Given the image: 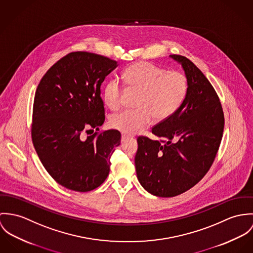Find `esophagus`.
Listing matches in <instances>:
<instances>
[{
    "label": "esophagus",
    "instance_id": "34e87169",
    "mask_svg": "<svg viewBox=\"0 0 253 253\" xmlns=\"http://www.w3.org/2000/svg\"><path fill=\"white\" fill-rule=\"evenodd\" d=\"M130 138H131V137H130L129 135H127V134H124V133H123V134L121 135V140H122V141H125V140H128V139H130Z\"/></svg>",
    "mask_w": 253,
    "mask_h": 253
}]
</instances>
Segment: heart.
<instances>
[{
    "mask_svg": "<svg viewBox=\"0 0 253 253\" xmlns=\"http://www.w3.org/2000/svg\"><path fill=\"white\" fill-rule=\"evenodd\" d=\"M129 89L139 92L138 111L113 114L110 125L127 135H133L156 122L169 119L176 113L188 93L187 77L179 71H168L148 62L130 66L123 74ZM123 87L117 79L110 80L104 89V102L116 111L121 106Z\"/></svg>",
    "mask_w": 253,
    "mask_h": 253,
    "instance_id": "b5f03b06",
    "label": "heart"
}]
</instances>
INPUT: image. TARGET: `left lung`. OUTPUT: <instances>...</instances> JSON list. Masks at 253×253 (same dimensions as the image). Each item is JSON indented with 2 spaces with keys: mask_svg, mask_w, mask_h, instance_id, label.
Here are the masks:
<instances>
[{
  "mask_svg": "<svg viewBox=\"0 0 253 253\" xmlns=\"http://www.w3.org/2000/svg\"><path fill=\"white\" fill-rule=\"evenodd\" d=\"M169 57L181 64L188 93L176 113L152 128L160 140L138 138L135 156L141 186L163 198L189 190L205 176L215 159L224 129L222 106L212 85L186 57Z\"/></svg>",
  "mask_w": 253,
  "mask_h": 253,
  "instance_id": "obj_1",
  "label": "left lung"
}]
</instances>
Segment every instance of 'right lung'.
Masks as SVG:
<instances>
[{
	"label": "right lung",
	"instance_id": "add662e5",
	"mask_svg": "<svg viewBox=\"0 0 253 253\" xmlns=\"http://www.w3.org/2000/svg\"><path fill=\"white\" fill-rule=\"evenodd\" d=\"M117 67L86 51L67 54L45 73L36 90L32 140L47 172L60 185L87 192L108 177L121 134L108 130L84 137L105 121L101 84ZM94 131V130H92Z\"/></svg>",
	"mask_w": 253,
	"mask_h": 253
}]
</instances>
